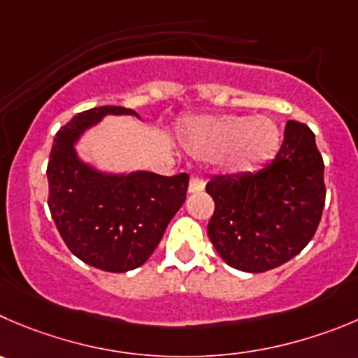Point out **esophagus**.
I'll use <instances>...</instances> for the list:
<instances>
[{
  "mask_svg": "<svg viewBox=\"0 0 358 358\" xmlns=\"http://www.w3.org/2000/svg\"><path fill=\"white\" fill-rule=\"evenodd\" d=\"M203 188H206V182H203L200 177H192V179H189V185H188L189 193H200L203 192Z\"/></svg>",
  "mask_w": 358,
  "mask_h": 358,
  "instance_id": "1",
  "label": "esophagus"
}]
</instances>
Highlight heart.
<instances>
[{
    "label": "heart",
    "instance_id": "b5f03b06",
    "mask_svg": "<svg viewBox=\"0 0 358 358\" xmlns=\"http://www.w3.org/2000/svg\"><path fill=\"white\" fill-rule=\"evenodd\" d=\"M182 142L193 156H223L230 173H248L267 163L281 144L279 126L268 117L214 115L192 122L182 130Z\"/></svg>",
    "mask_w": 358,
    "mask_h": 358
}]
</instances>
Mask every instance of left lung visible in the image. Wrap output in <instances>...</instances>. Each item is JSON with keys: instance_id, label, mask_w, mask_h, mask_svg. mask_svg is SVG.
Instances as JSON below:
<instances>
[{"instance_id": "8db88e82", "label": "left lung", "mask_w": 358, "mask_h": 358, "mask_svg": "<svg viewBox=\"0 0 358 358\" xmlns=\"http://www.w3.org/2000/svg\"><path fill=\"white\" fill-rule=\"evenodd\" d=\"M207 234L230 267L265 272L287 264L315 236L325 206L323 159L308 126L288 121L285 141L257 173L217 176Z\"/></svg>"}]
</instances>
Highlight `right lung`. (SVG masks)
Here are the masks:
<instances>
[{"mask_svg":"<svg viewBox=\"0 0 358 358\" xmlns=\"http://www.w3.org/2000/svg\"><path fill=\"white\" fill-rule=\"evenodd\" d=\"M105 115H137L124 107L80 112L61 128L50 149L49 209L68 250L87 265L126 272L148 262L188 189V173L148 170L112 173L84 162L75 145Z\"/></svg>","mask_w":358,"mask_h":358,"instance_id":"obj_1","label":"right lung"}]
</instances>
